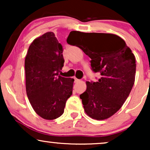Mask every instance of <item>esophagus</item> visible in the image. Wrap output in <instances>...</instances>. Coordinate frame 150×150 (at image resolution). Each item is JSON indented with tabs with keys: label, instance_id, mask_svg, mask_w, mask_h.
<instances>
[{
	"label": "esophagus",
	"instance_id": "obj_1",
	"mask_svg": "<svg viewBox=\"0 0 150 150\" xmlns=\"http://www.w3.org/2000/svg\"><path fill=\"white\" fill-rule=\"evenodd\" d=\"M74 79H75V83H76V82H80V80H78V79H77L76 77H75V78H74Z\"/></svg>",
	"mask_w": 150,
	"mask_h": 150
}]
</instances>
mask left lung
<instances>
[{"label":"left lung","mask_w":150,"mask_h":150,"mask_svg":"<svg viewBox=\"0 0 150 150\" xmlns=\"http://www.w3.org/2000/svg\"><path fill=\"white\" fill-rule=\"evenodd\" d=\"M68 37V44L79 42L91 58L92 71L101 75L97 82H86L87 89L80 95L85 113L94 119H106L121 108L133 87L135 56L116 34L70 32Z\"/></svg>","instance_id":"1"}]
</instances>
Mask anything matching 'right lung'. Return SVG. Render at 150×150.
Returning a JSON list of instances; mask_svg holds the SVG:
<instances>
[{"mask_svg":"<svg viewBox=\"0 0 150 150\" xmlns=\"http://www.w3.org/2000/svg\"><path fill=\"white\" fill-rule=\"evenodd\" d=\"M63 51L55 34L49 32L34 39L25 57L27 97L34 111L46 120L61 116L73 94L74 79L58 75L65 61Z\"/></svg>","mask_w":150,"mask_h":150,"instance_id":"1","label":"right lung"}]
</instances>
